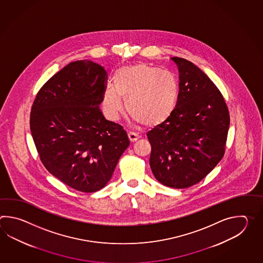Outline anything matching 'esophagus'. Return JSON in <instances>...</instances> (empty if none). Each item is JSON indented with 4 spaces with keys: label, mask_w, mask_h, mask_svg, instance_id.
Listing matches in <instances>:
<instances>
[{
    "label": "esophagus",
    "mask_w": 263,
    "mask_h": 263,
    "mask_svg": "<svg viewBox=\"0 0 263 263\" xmlns=\"http://www.w3.org/2000/svg\"><path fill=\"white\" fill-rule=\"evenodd\" d=\"M128 136H129V141H130V143H134V142H136L137 140L139 139L138 135H137V134H134V133H129Z\"/></svg>",
    "instance_id": "1"
}]
</instances>
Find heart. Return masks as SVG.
Here are the masks:
<instances>
[{"mask_svg":"<svg viewBox=\"0 0 263 263\" xmlns=\"http://www.w3.org/2000/svg\"><path fill=\"white\" fill-rule=\"evenodd\" d=\"M114 85L105 87L101 102L105 117L112 121L124 112L123 101L129 115L149 128L167 123L179 106V81L145 63L118 67Z\"/></svg>","mask_w":263,"mask_h":263,"instance_id":"obj_1","label":"heart"}]
</instances>
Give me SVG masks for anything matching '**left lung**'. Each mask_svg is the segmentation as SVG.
Listing matches in <instances>:
<instances>
[{
    "label": "left lung",
    "instance_id": "8db88e82",
    "mask_svg": "<svg viewBox=\"0 0 263 263\" xmlns=\"http://www.w3.org/2000/svg\"><path fill=\"white\" fill-rule=\"evenodd\" d=\"M179 72L180 98L173 118L146 136L151 171L162 184L183 189L196 184L224 153L229 112L223 96L195 64L172 57Z\"/></svg>",
    "mask_w": 263,
    "mask_h": 263
}]
</instances>
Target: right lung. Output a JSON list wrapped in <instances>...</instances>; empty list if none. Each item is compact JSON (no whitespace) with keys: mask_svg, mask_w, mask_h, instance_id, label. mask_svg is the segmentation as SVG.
<instances>
[{"mask_svg":"<svg viewBox=\"0 0 263 263\" xmlns=\"http://www.w3.org/2000/svg\"><path fill=\"white\" fill-rule=\"evenodd\" d=\"M106 70L90 60L71 62L40 88L30 129L46 169L84 193L101 190L112 178L129 140L107 120L100 104Z\"/></svg>","mask_w":263,"mask_h":263,"instance_id":"1","label":"right lung"}]
</instances>
